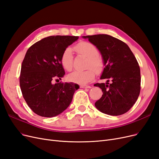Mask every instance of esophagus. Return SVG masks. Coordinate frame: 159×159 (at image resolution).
Segmentation results:
<instances>
[{"mask_svg": "<svg viewBox=\"0 0 159 159\" xmlns=\"http://www.w3.org/2000/svg\"><path fill=\"white\" fill-rule=\"evenodd\" d=\"M81 88H91V87L89 85H80Z\"/></svg>", "mask_w": 159, "mask_h": 159, "instance_id": "obj_1", "label": "esophagus"}]
</instances>
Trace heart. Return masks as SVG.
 Here are the masks:
<instances>
[{
  "label": "heart",
  "mask_w": 159,
  "mask_h": 159,
  "mask_svg": "<svg viewBox=\"0 0 159 159\" xmlns=\"http://www.w3.org/2000/svg\"><path fill=\"white\" fill-rule=\"evenodd\" d=\"M75 49L79 54L88 58L87 68H91L85 71H75L68 76V80L78 84H86L93 80L95 77V71L99 73L102 71L103 64L102 58L98 56V50L95 46L88 42H81L75 46ZM61 64L63 68L70 71L73 64V52L70 48L63 52L61 56ZM93 69H92V68Z\"/></svg>",
  "instance_id": "obj_1"
}]
</instances>
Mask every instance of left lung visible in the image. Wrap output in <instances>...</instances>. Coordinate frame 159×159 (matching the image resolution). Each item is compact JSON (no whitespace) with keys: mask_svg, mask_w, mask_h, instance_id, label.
I'll use <instances>...</instances> for the list:
<instances>
[{"mask_svg":"<svg viewBox=\"0 0 159 159\" xmlns=\"http://www.w3.org/2000/svg\"><path fill=\"white\" fill-rule=\"evenodd\" d=\"M98 49L102 56L103 72L100 79H111V84H95L102 97L95 103L99 111L117 116L125 113L135 103L141 90V71L129 47L107 34L82 36Z\"/></svg>","mask_w":159,"mask_h":159,"instance_id":"8db88e82","label":"left lung"}]
</instances>
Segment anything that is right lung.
I'll return each mask as SVG.
<instances>
[{"label":"right lung","instance_id":"obj_1","mask_svg":"<svg viewBox=\"0 0 159 159\" xmlns=\"http://www.w3.org/2000/svg\"><path fill=\"white\" fill-rule=\"evenodd\" d=\"M78 36H51L34 44L27 50L21 66L20 86L24 99L36 114L53 117L70 105L79 85L52 84L61 80L65 71L61 56Z\"/></svg>","mask_w":159,"mask_h":159}]
</instances>
